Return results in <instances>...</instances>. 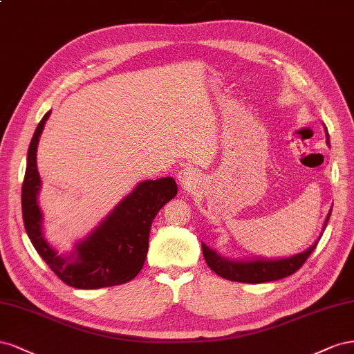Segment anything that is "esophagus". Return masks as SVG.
<instances>
[{"mask_svg": "<svg viewBox=\"0 0 354 354\" xmlns=\"http://www.w3.org/2000/svg\"><path fill=\"white\" fill-rule=\"evenodd\" d=\"M178 179H179L180 185H183L184 188H187V187L193 185V183H194V174L191 170H188V169H184V170H180L179 174H178Z\"/></svg>", "mask_w": 354, "mask_h": 354, "instance_id": "obj_1", "label": "esophagus"}]
</instances>
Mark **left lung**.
I'll list each match as a JSON object with an SVG mask.
<instances>
[{"label":"left lung","mask_w":354,"mask_h":354,"mask_svg":"<svg viewBox=\"0 0 354 354\" xmlns=\"http://www.w3.org/2000/svg\"><path fill=\"white\" fill-rule=\"evenodd\" d=\"M329 140V138H328ZM332 210V209H330ZM330 214H328L325 224H323V231H325ZM322 231V234H323ZM320 234V237H322ZM319 237V240H320ZM319 240L315 241V245L310 246L306 252L298 254L295 257H290L286 259H277V261H230L227 258L219 257L216 252L209 249L205 243H201V250H203V257L206 259V264L210 270H214L218 276L224 277L227 280L241 281V283H266V281H272L288 277L294 274L297 270L302 267V264L307 261L311 255V252L317 246Z\"/></svg>","instance_id":"left-lung-1"}]
</instances>
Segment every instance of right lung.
<instances>
[{
	"mask_svg": "<svg viewBox=\"0 0 354 354\" xmlns=\"http://www.w3.org/2000/svg\"><path fill=\"white\" fill-rule=\"evenodd\" d=\"M50 113L52 111L46 113L38 123L28 149L22 185V214L29 240L38 255L68 286L99 289L123 285L142 270L151 224L158 210L176 196V183L174 178L140 183L88 237L80 241L73 255L62 258L44 240L43 215L37 201L41 187L37 169V145Z\"/></svg>",
	"mask_w": 354,
	"mask_h": 354,
	"instance_id": "1",
	"label": "right lung"
}]
</instances>
